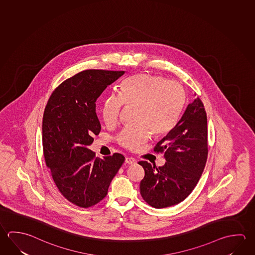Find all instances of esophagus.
Here are the masks:
<instances>
[{
    "label": "esophagus",
    "mask_w": 255,
    "mask_h": 255,
    "mask_svg": "<svg viewBox=\"0 0 255 255\" xmlns=\"http://www.w3.org/2000/svg\"><path fill=\"white\" fill-rule=\"evenodd\" d=\"M136 159L134 158V157H130V156H128V157H126V164H128V165H133V164H136Z\"/></svg>",
    "instance_id": "1"
}]
</instances>
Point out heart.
<instances>
[{"instance_id":"b5f03b06","label":"heart","mask_w":255,"mask_h":255,"mask_svg":"<svg viewBox=\"0 0 255 255\" xmlns=\"http://www.w3.org/2000/svg\"><path fill=\"white\" fill-rule=\"evenodd\" d=\"M185 95L182 86L164 77L138 74L126 80L119 96L105 99L101 114L105 124H117L122 108L136 107L135 126H127L117 136V141L129 150H137L149 138L168 133L183 109Z\"/></svg>"}]
</instances>
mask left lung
<instances>
[{
  "label": "left lung",
  "mask_w": 255,
  "mask_h": 255,
  "mask_svg": "<svg viewBox=\"0 0 255 255\" xmlns=\"http://www.w3.org/2000/svg\"><path fill=\"white\" fill-rule=\"evenodd\" d=\"M154 151L163 152L166 162L158 167L147 161L138 162L145 171L140 194L156 209L176 205L196 186L208 157L207 115L201 99L197 98L188 105Z\"/></svg>",
  "instance_id": "1"
}]
</instances>
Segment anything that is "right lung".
Returning a JSON list of instances; mask_svg holds the SVG:
<instances>
[{"label":"right lung","instance_id":"1","mask_svg":"<svg viewBox=\"0 0 255 255\" xmlns=\"http://www.w3.org/2000/svg\"><path fill=\"white\" fill-rule=\"evenodd\" d=\"M124 71L86 70L54 90L43 117V150L54 183L73 204L89 208L102 201L125 162L119 153L96 157L89 146L101 126L96 101Z\"/></svg>","mask_w":255,"mask_h":255}]
</instances>
